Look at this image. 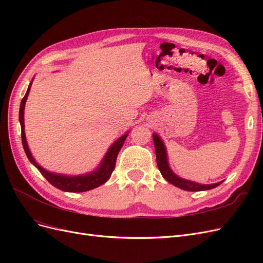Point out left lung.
Instances as JSON below:
<instances>
[{
	"mask_svg": "<svg viewBox=\"0 0 263 263\" xmlns=\"http://www.w3.org/2000/svg\"><path fill=\"white\" fill-rule=\"evenodd\" d=\"M154 138V144H155V149H156V158H157V164L158 168L160 170L162 177L170 182L171 184L176 185L182 190L185 191H205V190H211L218 186L220 183H214V184H200V183H195L192 181H187V180H183L179 178L178 176L174 174L170 166L168 164V160H166V153H165V148L162 140L159 138L158 135L154 134L153 135Z\"/></svg>",
	"mask_w": 263,
	"mask_h": 263,
	"instance_id": "obj_1",
	"label": "left lung"
}]
</instances>
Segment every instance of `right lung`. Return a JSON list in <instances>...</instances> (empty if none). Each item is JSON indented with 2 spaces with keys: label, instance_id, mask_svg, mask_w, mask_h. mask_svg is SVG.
Masks as SVG:
<instances>
[{
  "label": "right lung",
  "instance_id": "add662e5",
  "mask_svg": "<svg viewBox=\"0 0 263 263\" xmlns=\"http://www.w3.org/2000/svg\"><path fill=\"white\" fill-rule=\"evenodd\" d=\"M30 85H31V83L28 86L25 97L23 98V100L21 102V107H20V123H21V127H22V142H23L24 150H25V154H26L27 158L29 159V161L36 166V168L39 170V172L43 174V176L46 178L47 181L50 183V184H52L53 186H55L61 191H65V192H73V193L85 192V191H90L92 189H95L102 184H104V183L110 178V176H112V172L115 169L118 153H119V150L122 149L127 136H128V134H125L124 136H122L121 138L117 139L114 142L112 147H110L109 150L107 151V154L104 157V159H103L100 168L97 171H94L90 174H85V176H79V177H67V176H61V174H55V173H51L49 171H46L45 169L42 168V166H39L36 163L33 156H31L30 151L28 149V146H27L25 130H24V127H25L24 126V108H25V103H26L28 93L30 90Z\"/></svg>",
  "mask_w": 263,
  "mask_h": 263
}]
</instances>
